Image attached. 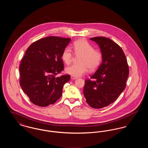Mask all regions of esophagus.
Here are the masks:
<instances>
[{
  "label": "esophagus",
  "instance_id": "1",
  "mask_svg": "<svg viewBox=\"0 0 148 148\" xmlns=\"http://www.w3.org/2000/svg\"><path fill=\"white\" fill-rule=\"evenodd\" d=\"M71 79L72 80H75V79H77V77H73V76H71Z\"/></svg>",
  "mask_w": 148,
  "mask_h": 148
}]
</instances>
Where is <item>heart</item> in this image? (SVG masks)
Masks as SVG:
<instances>
[{
	"mask_svg": "<svg viewBox=\"0 0 148 148\" xmlns=\"http://www.w3.org/2000/svg\"><path fill=\"white\" fill-rule=\"evenodd\" d=\"M73 49L77 55H81L80 64L68 66L66 72L71 76L78 77L85 74L88 70L95 71L101 62L102 56L100 51L94 50L93 47L84 39H80L73 43ZM73 53L70 48L66 47L62 53V59L66 64H69L73 58Z\"/></svg>",
	"mask_w": 148,
	"mask_h": 148,
	"instance_id": "obj_1",
	"label": "heart"
}]
</instances>
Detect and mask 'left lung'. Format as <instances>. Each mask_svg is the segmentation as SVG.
Instances as JSON below:
<instances>
[{"label":"left lung","mask_w":148,"mask_h":148,"mask_svg":"<svg viewBox=\"0 0 148 148\" xmlns=\"http://www.w3.org/2000/svg\"><path fill=\"white\" fill-rule=\"evenodd\" d=\"M90 39L99 46L102 62L92 80H85L83 93L89 106L100 109L112 104L125 89L129 66L124 51L116 42L103 36Z\"/></svg>","instance_id":"left-lung-1"}]
</instances>
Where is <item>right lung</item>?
I'll use <instances>...</instances> for the list:
<instances>
[{
    "mask_svg": "<svg viewBox=\"0 0 148 148\" xmlns=\"http://www.w3.org/2000/svg\"><path fill=\"white\" fill-rule=\"evenodd\" d=\"M71 38L49 36L32 43L19 66L20 85L30 101L45 107L55 103L62 95L69 75L56 77L63 70L62 55Z\"/></svg>",
    "mask_w": 148,
    "mask_h": 148,
    "instance_id": "obj_1",
    "label": "right lung"
}]
</instances>
